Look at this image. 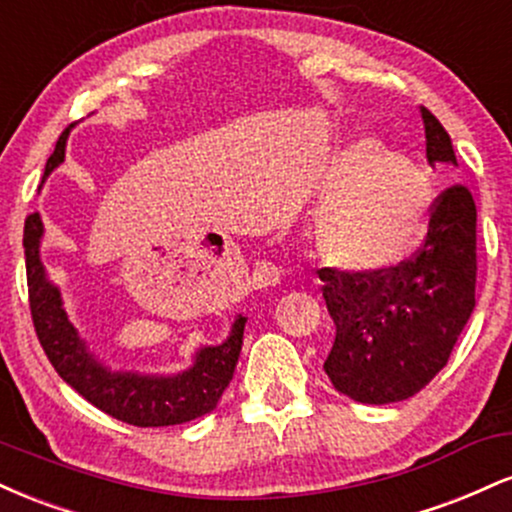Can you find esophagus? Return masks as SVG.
<instances>
[{"mask_svg":"<svg viewBox=\"0 0 512 512\" xmlns=\"http://www.w3.org/2000/svg\"><path fill=\"white\" fill-rule=\"evenodd\" d=\"M262 276L267 281H276V279H279V269H276V267H264L262 269Z\"/></svg>","mask_w":512,"mask_h":512,"instance_id":"esophagus-1","label":"esophagus"}]
</instances>
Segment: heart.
I'll return each instance as SVG.
<instances>
[{
    "label": "heart",
    "mask_w": 512,
    "mask_h": 512,
    "mask_svg": "<svg viewBox=\"0 0 512 512\" xmlns=\"http://www.w3.org/2000/svg\"><path fill=\"white\" fill-rule=\"evenodd\" d=\"M317 257L354 274L383 272L424 243L433 185L409 158L378 139H354L330 158L317 182Z\"/></svg>",
    "instance_id": "b5f03b06"
}]
</instances>
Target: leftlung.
Instances as JSON below:
<instances>
[{"mask_svg": "<svg viewBox=\"0 0 512 512\" xmlns=\"http://www.w3.org/2000/svg\"><path fill=\"white\" fill-rule=\"evenodd\" d=\"M428 163L455 161L450 134L421 108ZM334 327L325 373L339 392L363 404L414 397L445 368L474 310L477 207L467 185L433 199L424 243L383 272L317 269Z\"/></svg>", "mask_w": 512, "mask_h": 512, "instance_id": "obj_1", "label": "left lung"}]
</instances>
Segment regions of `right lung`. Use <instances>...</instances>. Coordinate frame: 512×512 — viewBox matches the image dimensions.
Wrapping results in <instances>:
<instances>
[{
    "instance_id": "1",
    "label": "right lung",
    "mask_w": 512,
    "mask_h": 512,
    "mask_svg": "<svg viewBox=\"0 0 512 512\" xmlns=\"http://www.w3.org/2000/svg\"><path fill=\"white\" fill-rule=\"evenodd\" d=\"M67 134L69 129L60 134V142L45 166V175H50V170L64 161ZM40 236H43V221L38 211H33L26 216V226H23L28 303H31L38 342L64 383L72 385L96 409L139 428L185 424V421L209 414L219 404L236 370L248 317L240 315L233 322L231 337L226 342L199 351L195 366L175 378L110 373L88 354L84 342L76 337L72 322L62 310L60 291L45 279L38 252Z\"/></svg>"
}]
</instances>
